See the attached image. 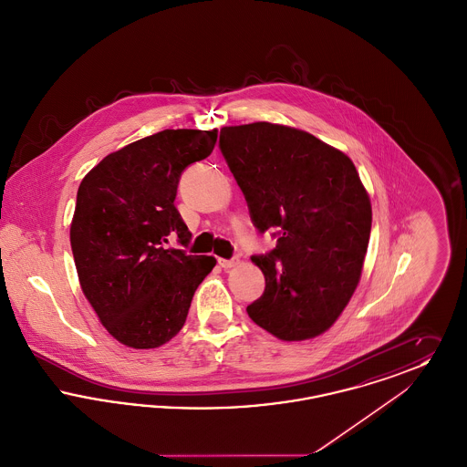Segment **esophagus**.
<instances>
[{"instance_id": "1", "label": "esophagus", "mask_w": 467, "mask_h": 467, "mask_svg": "<svg viewBox=\"0 0 467 467\" xmlns=\"http://www.w3.org/2000/svg\"><path fill=\"white\" fill-rule=\"evenodd\" d=\"M240 261L238 259H219V266L223 269H229V267H234Z\"/></svg>"}]
</instances>
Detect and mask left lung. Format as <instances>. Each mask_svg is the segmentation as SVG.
Segmentation results:
<instances>
[{
  "label": "left lung",
  "instance_id": "left-lung-1",
  "mask_svg": "<svg viewBox=\"0 0 467 467\" xmlns=\"http://www.w3.org/2000/svg\"><path fill=\"white\" fill-rule=\"evenodd\" d=\"M221 150L254 225L276 229V246L252 257L266 289L248 317L284 341L326 333L356 292L371 234V201L352 159L271 122L223 128Z\"/></svg>",
  "mask_w": 467,
  "mask_h": 467
}]
</instances>
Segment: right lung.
Here are the masks:
<instances>
[{
    "mask_svg": "<svg viewBox=\"0 0 467 467\" xmlns=\"http://www.w3.org/2000/svg\"><path fill=\"white\" fill-rule=\"evenodd\" d=\"M217 130H164L96 164L80 182L69 242L78 282L105 329L136 350L157 348L185 324L192 296L217 265L166 248L191 231L177 208L182 171L212 154Z\"/></svg>",
    "mask_w": 467,
    "mask_h": 467,
    "instance_id": "1",
    "label": "right lung"
}]
</instances>
